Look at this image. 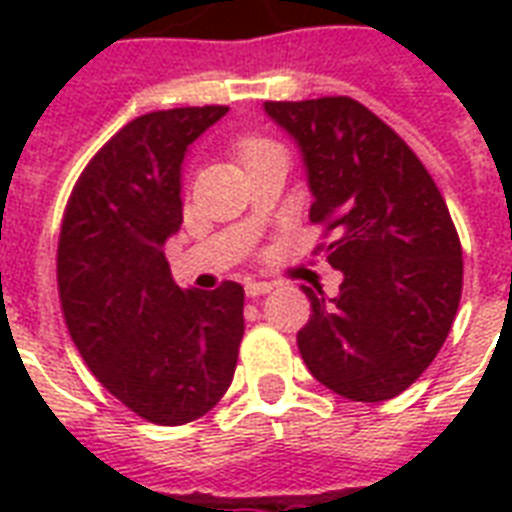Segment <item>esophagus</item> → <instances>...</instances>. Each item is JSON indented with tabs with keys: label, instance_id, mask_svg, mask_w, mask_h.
<instances>
[{
	"label": "esophagus",
	"instance_id": "obj_1",
	"mask_svg": "<svg viewBox=\"0 0 512 512\" xmlns=\"http://www.w3.org/2000/svg\"><path fill=\"white\" fill-rule=\"evenodd\" d=\"M247 297H260V295H268L273 289L271 281H247Z\"/></svg>",
	"mask_w": 512,
	"mask_h": 512
}]
</instances>
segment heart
<instances>
[{
  "label": "heart",
  "instance_id": "1",
  "mask_svg": "<svg viewBox=\"0 0 512 512\" xmlns=\"http://www.w3.org/2000/svg\"><path fill=\"white\" fill-rule=\"evenodd\" d=\"M276 143H271L268 138H260V135H244V138H239L236 143H233V154L239 156L241 164H249L255 156H260L263 151H268V148H273Z\"/></svg>",
  "mask_w": 512,
  "mask_h": 512
}]
</instances>
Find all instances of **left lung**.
I'll return each mask as SVG.
<instances>
[{
    "instance_id": "1",
    "label": "left lung",
    "mask_w": 512,
    "mask_h": 512,
    "mask_svg": "<svg viewBox=\"0 0 512 512\" xmlns=\"http://www.w3.org/2000/svg\"><path fill=\"white\" fill-rule=\"evenodd\" d=\"M303 148L316 252L342 271L340 295L303 287L311 319L297 332L305 366L350 401L404 393L449 337L462 297V244L444 196L396 130L345 95L268 100Z\"/></svg>"
}]
</instances>
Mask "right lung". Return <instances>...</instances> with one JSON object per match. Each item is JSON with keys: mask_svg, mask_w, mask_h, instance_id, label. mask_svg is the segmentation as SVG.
Here are the masks:
<instances>
[{"mask_svg": "<svg viewBox=\"0 0 512 512\" xmlns=\"http://www.w3.org/2000/svg\"><path fill=\"white\" fill-rule=\"evenodd\" d=\"M225 106L124 124L76 180L58 241L68 335L98 382L154 425H185L225 396L244 337V287L180 289L164 241L183 223L185 148Z\"/></svg>", "mask_w": 512, "mask_h": 512, "instance_id": "1", "label": "right lung"}]
</instances>
